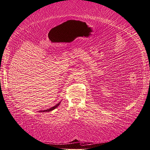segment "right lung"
Masks as SVG:
<instances>
[{
	"label": "right lung",
	"instance_id": "1",
	"mask_svg": "<svg viewBox=\"0 0 150 150\" xmlns=\"http://www.w3.org/2000/svg\"><path fill=\"white\" fill-rule=\"evenodd\" d=\"M60 102H59L58 103H57V105H55V106H54V107H51V108H48V109H47V110H40V111H39V112H50V111H51V110H54V109H55L56 108H57L58 105H60Z\"/></svg>",
	"mask_w": 150,
	"mask_h": 150
}]
</instances>
